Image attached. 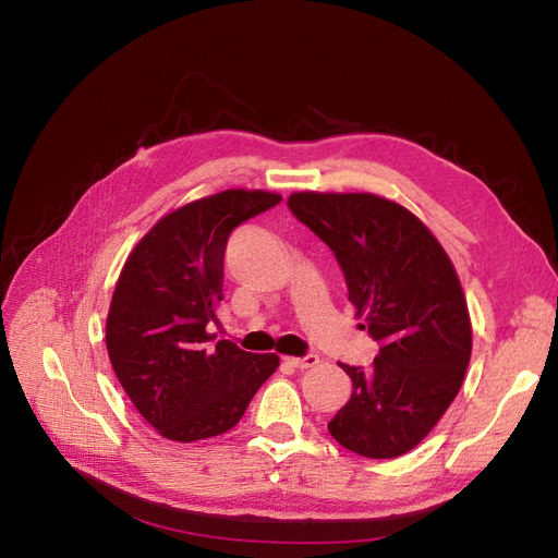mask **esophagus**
I'll use <instances>...</instances> for the list:
<instances>
[{
    "mask_svg": "<svg viewBox=\"0 0 558 558\" xmlns=\"http://www.w3.org/2000/svg\"><path fill=\"white\" fill-rule=\"evenodd\" d=\"M289 365L298 367V369H307V367H314L318 363V356H314V353H310V356H286L283 359Z\"/></svg>",
    "mask_w": 558,
    "mask_h": 558,
    "instance_id": "obj_1",
    "label": "esophagus"
}]
</instances>
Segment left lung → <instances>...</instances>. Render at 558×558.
I'll list each match as a JSON object with an SVG mask.
<instances>
[{
	"instance_id": "left-lung-1",
	"label": "left lung",
	"mask_w": 558,
	"mask_h": 558,
	"mask_svg": "<svg viewBox=\"0 0 558 558\" xmlns=\"http://www.w3.org/2000/svg\"><path fill=\"white\" fill-rule=\"evenodd\" d=\"M289 207L332 248L349 302L379 344L369 367L342 365L353 391L328 430L349 451L396 459L435 428L463 384L472 326L459 275L428 226L388 197L300 191Z\"/></svg>"
}]
</instances>
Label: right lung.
<instances>
[{
	"label": "right lung",
	"instance_id": "right-lung-1",
	"mask_svg": "<svg viewBox=\"0 0 558 558\" xmlns=\"http://www.w3.org/2000/svg\"><path fill=\"white\" fill-rule=\"evenodd\" d=\"M281 199L230 189L165 214L130 251L107 314L113 373L162 437L195 442L240 424L251 398L279 367L277 353L216 340L230 232Z\"/></svg>",
	"mask_w": 558,
	"mask_h": 558
}]
</instances>
